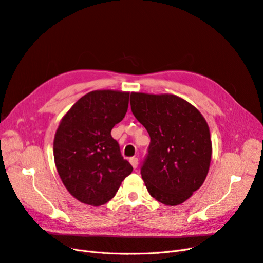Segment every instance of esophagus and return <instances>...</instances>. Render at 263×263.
<instances>
[{
  "label": "esophagus",
  "instance_id": "34e87169",
  "mask_svg": "<svg viewBox=\"0 0 263 263\" xmlns=\"http://www.w3.org/2000/svg\"><path fill=\"white\" fill-rule=\"evenodd\" d=\"M129 162H130L132 166L134 167V170H136V168H137V166H138V159H137V157H132V159H129Z\"/></svg>",
  "mask_w": 263,
  "mask_h": 263
}]
</instances>
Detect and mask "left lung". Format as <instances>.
<instances>
[{"mask_svg":"<svg viewBox=\"0 0 263 263\" xmlns=\"http://www.w3.org/2000/svg\"><path fill=\"white\" fill-rule=\"evenodd\" d=\"M130 107L151 138L141 167L148 192L164 205L182 204L202 186L211 166L206 120L193 104L172 93L132 92Z\"/></svg>","mask_w":263,"mask_h":263,"instance_id":"1","label":"left lung"}]
</instances>
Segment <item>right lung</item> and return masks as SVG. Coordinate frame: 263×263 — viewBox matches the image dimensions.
Here are the masks:
<instances>
[{"label":"right lung","instance_id":"1","mask_svg":"<svg viewBox=\"0 0 263 263\" xmlns=\"http://www.w3.org/2000/svg\"><path fill=\"white\" fill-rule=\"evenodd\" d=\"M129 92L92 90L61 119L54 138V160L69 193L83 204L100 206L132 174L111 130L128 109Z\"/></svg>","mask_w":263,"mask_h":263}]
</instances>
